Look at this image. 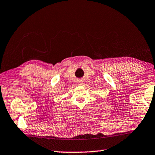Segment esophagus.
Listing matches in <instances>:
<instances>
[{
    "label": "esophagus",
    "instance_id": "34e87169",
    "mask_svg": "<svg viewBox=\"0 0 155 155\" xmlns=\"http://www.w3.org/2000/svg\"><path fill=\"white\" fill-rule=\"evenodd\" d=\"M79 84H82V83H81V82H80V83H79Z\"/></svg>",
    "mask_w": 155,
    "mask_h": 155
}]
</instances>
